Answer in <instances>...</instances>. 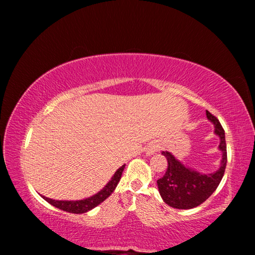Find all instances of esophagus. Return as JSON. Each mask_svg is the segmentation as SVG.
<instances>
[{"mask_svg": "<svg viewBox=\"0 0 255 255\" xmlns=\"http://www.w3.org/2000/svg\"><path fill=\"white\" fill-rule=\"evenodd\" d=\"M159 146L157 144H152L148 147V154H153L154 152H156V150H158Z\"/></svg>", "mask_w": 255, "mask_h": 255, "instance_id": "1", "label": "esophagus"}]
</instances>
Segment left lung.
I'll return each instance as SVG.
<instances>
[{
    "instance_id": "obj_1",
    "label": "left lung",
    "mask_w": 255,
    "mask_h": 255,
    "mask_svg": "<svg viewBox=\"0 0 255 255\" xmlns=\"http://www.w3.org/2000/svg\"><path fill=\"white\" fill-rule=\"evenodd\" d=\"M207 118L215 125V133L221 138L219 149L223 159L219 169L210 174H201L190 167H185L169 152H162L167 159L165 174L157 180L158 191L165 204L176 209H191L201 205L213 195L225 173L227 149L225 131L219 120L206 111Z\"/></svg>"
}]
</instances>
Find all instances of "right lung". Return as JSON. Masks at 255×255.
I'll return each instance as SVG.
<instances>
[{"label": "right lung", "instance_id": "obj_1", "mask_svg": "<svg viewBox=\"0 0 255 255\" xmlns=\"http://www.w3.org/2000/svg\"><path fill=\"white\" fill-rule=\"evenodd\" d=\"M125 169V165L122 167H119L117 172L112 176L111 180L108 182V184L103 188L100 192H98L97 195H94L90 198H86L84 200H79V201H62V200H53L49 199V198L44 197L42 198L49 202L50 205H53L54 207L58 209H62L64 211H68V213L72 214H83L86 213V211L93 209L94 207H97L98 205H100L102 201H105L108 197H109L112 192L115 191L116 187L119 183L120 179H122L123 175V171Z\"/></svg>", "mask_w": 255, "mask_h": 255}]
</instances>
